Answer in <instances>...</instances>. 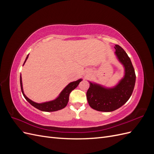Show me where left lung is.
Segmentation results:
<instances>
[{
	"label": "left lung",
	"instance_id": "left-lung-1",
	"mask_svg": "<svg viewBox=\"0 0 154 154\" xmlns=\"http://www.w3.org/2000/svg\"><path fill=\"white\" fill-rule=\"evenodd\" d=\"M114 48L116 57L125 68V75L112 88L89 82L87 99L91 108L97 111L112 112L120 108L129 100L134 88L136 74L131 60L119 45H116Z\"/></svg>",
	"mask_w": 154,
	"mask_h": 154
}]
</instances>
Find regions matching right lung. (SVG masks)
Here are the masks:
<instances>
[{
  "mask_svg": "<svg viewBox=\"0 0 154 154\" xmlns=\"http://www.w3.org/2000/svg\"><path fill=\"white\" fill-rule=\"evenodd\" d=\"M28 57H29V54L27 56V57L25 60V62H24V64H23V66L24 65ZM82 79H79V80H78L77 81L72 82H71L70 83H69V84L63 88V90L61 92H60V94L58 96V97H57L55 100L50 101H48V102H44V103H36V102L32 101L24 94V91H23V87H22V82L21 74L20 76L21 91H22V92L23 94V96H24V97H25V99L27 101H28L32 106H33L37 109H38L42 111H44V112H54V111H57V110H61V109L65 108V107L66 106V105L68 103L70 93H71V91L72 90H74V88H76L78 87L79 83H80V82H82Z\"/></svg>",
  "mask_w": 154,
  "mask_h": 154,
  "instance_id": "add662e5",
  "label": "right lung"
}]
</instances>
